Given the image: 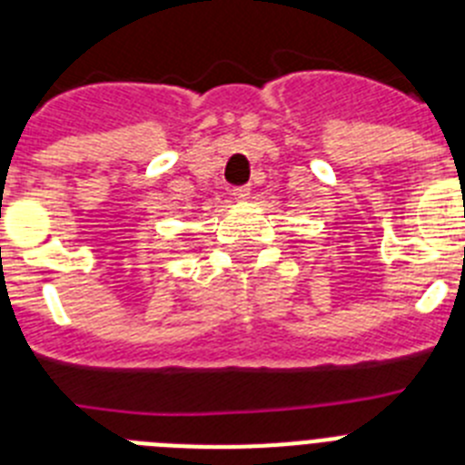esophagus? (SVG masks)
<instances>
[{
    "label": "esophagus",
    "mask_w": 465,
    "mask_h": 465,
    "mask_svg": "<svg viewBox=\"0 0 465 465\" xmlns=\"http://www.w3.org/2000/svg\"><path fill=\"white\" fill-rule=\"evenodd\" d=\"M249 195H252V188H249V186H235V188H232V197H235V200H246Z\"/></svg>",
    "instance_id": "obj_1"
}]
</instances>
